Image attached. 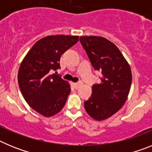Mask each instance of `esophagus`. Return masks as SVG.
<instances>
[{"instance_id": "34e87169", "label": "esophagus", "mask_w": 152, "mask_h": 152, "mask_svg": "<svg viewBox=\"0 0 152 152\" xmlns=\"http://www.w3.org/2000/svg\"><path fill=\"white\" fill-rule=\"evenodd\" d=\"M72 85L74 86V88L75 89H78L79 87L81 85V82H78V83H72Z\"/></svg>"}]
</instances>
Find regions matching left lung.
I'll return each mask as SVG.
<instances>
[{"label":"left lung","mask_w":152,"mask_h":152,"mask_svg":"<svg viewBox=\"0 0 152 152\" xmlns=\"http://www.w3.org/2000/svg\"><path fill=\"white\" fill-rule=\"evenodd\" d=\"M80 42L92 66L102 73L100 84H94L84 108L97 121L108 119L126 103L132 84L129 64L117 46L101 36H80Z\"/></svg>","instance_id":"8db88e82"}]
</instances>
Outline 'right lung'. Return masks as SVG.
<instances>
[{
    "label": "right lung",
    "mask_w": 152,
    "mask_h": 152,
    "mask_svg": "<svg viewBox=\"0 0 152 152\" xmlns=\"http://www.w3.org/2000/svg\"><path fill=\"white\" fill-rule=\"evenodd\" d=\"M77 41V36H48L36 42L21 62L17 78L23 96L45 117L59 113L71 92L68 81L49 72L60 68L61 55Z\"/></svg>",
    "instance_id": "right-lung-1"
}]
</instances>
